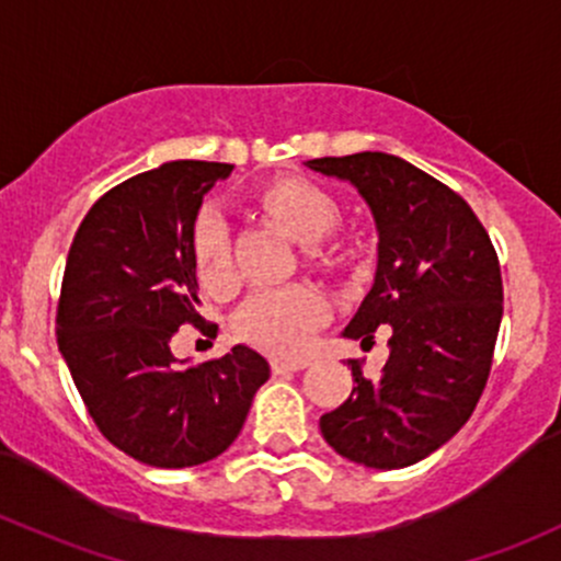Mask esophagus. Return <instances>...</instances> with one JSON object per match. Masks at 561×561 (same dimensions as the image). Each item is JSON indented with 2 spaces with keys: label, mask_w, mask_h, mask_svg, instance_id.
I'll list each match as a JSON object with an SVG mask.
<instances>
[{
  "label": "esophagus",
  "mask_w": 561,
  "mask_h": 561,
  "mask_svg": "<svg viewBox=\"0 0 561 561\" xmlns=\"http://www.w3.org/2000/svg\"><path fill=\"white\" fill-rule=\"evenodd\" d=\"M306 365H309V362H306V359H271V370H274V375L304 370Z\"/></svg>",
  "instance_id": "34e87169"
}]
</instances>
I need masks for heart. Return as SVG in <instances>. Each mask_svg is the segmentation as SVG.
<instances>
[{"mask_svg": "<svg viewBox=\"0 0 561 561\" xmlns=\"http://www.w3.org/2000/svg\"><path fill=\"white\" fill-rule=\"evenodd\" d=\"M252 202L293 239L306 244V263L322 274H346L356 261L354 242L332 229L341 207L330 191L300 175H276L252 191ZM196 276L210 290H229L237 282L229 229L215 213H202L191 233ZM328 300L311 285H287L255 293L237 313V332L244 341L274 354H298L322 324Z\"/></svg>", "mask_w": 561, "mask_h": 561, "instance_id": "1", "label": "heart"}]
</instances>
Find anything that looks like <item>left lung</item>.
<instances>
[{
  "mask_svg": "<svg viewBox=\"0 0 561 561\" xmlns=\"http://www.w3.org/2000/svg\"><path fill=\"white\" fill-rule=\"evenodd\" d=\"M309 168L354 183L380 233L375 285L343 335L365 343L391 324L380 378L348 359V399L319 428L354 463L404 469L445 445L488 386L503 317L497 252L469 202L404 159L362 151Z\"/></svg>",
  "mask_w": 561,
  "mask_h": 561,
  "instance_id": "left-lung-1",
  "label": "left lung"
}]
</instances>
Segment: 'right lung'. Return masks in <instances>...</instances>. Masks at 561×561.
<instances>
[{"mask_svg":"<svg viewBox=\"0 0 561 561\" xmlns=\"http://www.w3.org/2000/svg\"><path fill=\"white\" fill-rule=\"evenodd\" d=\"M231 172L178 159L114 186L84 215L60 285L58 346L98 431L130 458L188 469L239 436L271 367L233 346L181 367L170 341L183 324L213 332L196 295L191 233L202 196Z\"/></svg>","mask_w":561,"mask_h":561,"instance_id":"1","label":"right lung"}]
</instances>
